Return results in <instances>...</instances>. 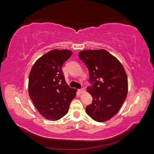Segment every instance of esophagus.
Instances as JSON below:
<instances>
[{"label": "esophagus", "mask_w": 154, "mask_h": 154, "mask_svg": "<svg viewBox=\"0 0 154 154\" xmlns=\"http://www.w3.org/2000/svg\"><path fill=\"white\" fill-rule=\"evenodd\" d=\"M78 91H79V92L80 93V94H82V93L85 92V88H81V89H79V90H78Z\"/></svg>", "instance_id": "34e87169"}]
</instances>
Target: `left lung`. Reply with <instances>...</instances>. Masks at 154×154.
<instances>
[{"label":"left lung","mask_w":154,"mask_h":154,"mask_svg":"<svg viewBox=\"0 0 154 154\" xmlns=\"http://www.w3.org/2000/svg\"><path fill=\"white\" fill-rule=\"evenodd\" d=\"M78 56L88 68L92 84L87 88L93 100L86 112L96 122H105L118 112L127 97V73L119 60L105 49L83 50Z\"/></svg>","instance_id":"8db88e82"}]
</instances>
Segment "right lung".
<instances>
[{"instance_id": "add662e5", "label": "right lung", "mask_w": 154, "mask_h": 154, "mask_svg": "<svg viewBox=\"0 0 154 154\" xmlns=\"http://www.w3.org/2000/svg\"><path fill=\"white\" fill-rule=\"evenodd\" d=\"M72 53L67 49L51 50L36 60L29 73L30 98L38 112L50 121L63 118L76 96L77 90L68 86L62 70Z\"/></svg>"}]
</instances>
